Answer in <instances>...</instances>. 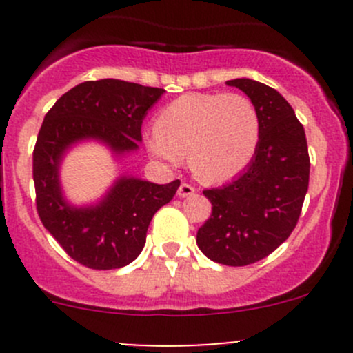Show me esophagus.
<instances>
[{
    "mask_svg": "<svg viewBox=\"0 0 353 353\" xmlns=\"http://www.w3.org/2000/svg\"><path fill=\"white\" fill-rule=\"evenodd\" d=\"M194 193H196V190H194V188L191 186V184H188V183H183L179 186V190H177V196H179V198L191 196V194H194Z\"/></svg>",
    "mask_w": 353,
    "mask_h": 353,
    "instance_id": "obj_1",
    "label": "esophagus"
}]
</instances>
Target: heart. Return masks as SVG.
Returning a JSON list of instances; mask_svg holds the SVG:
<instances>
[{
	"mask_svg": "<svg viewBox=\"0 0 353 353\" xmlns=\"http://www.w3.org/2000/svg\"><path fill=\"white\" fill-rule=\"evenodd\" d=\"M148 134L152 155L170 165L188 155L190 169L205 183H223L243 172L254 157L261 121L241 94H188L155 117Z\"/></svg>",
	"mask_w": 353,
	"mask_h": 353,
	"instance_id": "1",
	"label": "heart"
}]
</instances>
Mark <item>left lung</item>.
Here are the masks:
<instances>
[{
    "label": "left lung",
    "mask_w": 353,
    "mask_h": 353,
    "mask_svg": "<svg viewBox=\"0 0 353 353\" xmlns=\"http://www.w3.org/2000/svg\"><path fill=\"white\" fill-rule=\"evenodd\" d=\"M227 85L243 90L256 105L261 134L241 176L203 191L212 203V215L198 229L196 244L212 261L245 266L272 254L295 229L311 162L304 128L275 88L249 78Z\"/></svg>",
    "instance_id": "8db88e82"
}]
</instances>
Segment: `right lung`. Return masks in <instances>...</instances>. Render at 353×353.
<instances>
[{"mask_svg":"<svg viewBox=\"0 0 353 353\" xmlns=\"http://www.w3.org/2000/svg\"><path fill=\"white\" fill-rule=\"evenodd\" d=\"M163 88L104 78L83 81L46 114L34 148L35 205L41 222L70 258L92 270L123 268L138 258L155 212L181 181L155 184L119 177L94 206H71L61 193L59 165L71 145L99 140L116 155L138 148L147 110Z\"/></svg>","mask_w":353,"mask_h":353,"instance_id":"1","label":"right lung"}]
</instances>
